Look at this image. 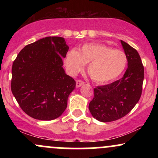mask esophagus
<instances>
[{
	"mask_svg": "<svg viewBox=\"0 0 158 158\" xmlns=\"http://www.w3.org/2000/svg\"><path fill=\"white\" fill-rule=\"evenodd\" d=\"M84 85V81H82L81 80H77V83H76V86H77V88H79V87H81V85Z\"/></svg>",
	"mask_w": 158,
	"mask_h": 158,
	"instance_id": "1",
	"label": "esophagus"
}]
</instances>
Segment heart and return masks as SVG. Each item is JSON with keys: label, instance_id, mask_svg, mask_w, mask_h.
I'll list each match as a JSON object with an SVG mask.
<instances>
[{"label": "heart", "instance_id": "1", "mask_svg": "<svg viewBox=\"0 0 158 158\" xmlns=\"http://www.w3.org/2000/svg\"><path fill=\"white\" fill-rule=\"evenodd\" d=\"M88 64L90 78L97 82L106 83L123 73L127 64V56L122 50L99 44H85L79 52L71 49L67 53L65 64L71 75L82 70Z\"/></svg>", "mask_w": 158, "mask_h": 158}]
</instances>
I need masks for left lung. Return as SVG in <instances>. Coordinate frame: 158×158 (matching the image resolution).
<instances>
[{"label": "left lung", "instance_id": "1", "mask_svg": "<svg viewBox=\"0 0 158 158\" xmlns=\"http://www.w3.org/2000/svg\"><path fill=\"white\" fill-rule=\"evenodd\" d=\"M127 56L128 68L123 77L109 85L94 88L90 112L97 120L111 122L125 117L138 102L142 94L144 68L135 49L120 40Z\"/></svg>", "mask_w": 158, "mask_h": 158}]
</instances>
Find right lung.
Segmentation results:
<instances>
[{
	"mask_svg": "<svg viewBox=\"0 0 158 158\" xmlns=\"http://www.w3.org/2000/svg\"><path fill=\"white\" fill-rule=\"evenodd\" d=\"M69 47L64 38L46 37L25 46L13 61L11 90L27 115L40 120L60 117L76 81L63 68Z\"/></svg>",
	"mask_w": 158,
	"mask_h": 158,
	"instance_id": "obj_1",
	"label": "right lung"
}]
</instances>
